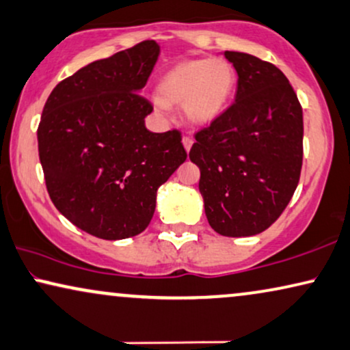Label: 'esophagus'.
I'll use <instances>...</instances> for the list:
<instances>
[{"instance_id":"34e87169","label":"esophagus","mask_w":350,"mask_h":350,"mask_svg":"<svg viewBox=\"0 0 350 350\" xmlns=\"http://www.w3.org/2000/svg\"><path fill=\"white\" fill-rule=\"evenodd\" d=\"M181 143H183V146H185V149H186V152H189V149H191V146H193V138L191 136H183V139H181Z\"/></svg>"}]
</instances>
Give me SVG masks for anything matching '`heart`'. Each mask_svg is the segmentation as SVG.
<instances>
[{
    "mask_svg": "<svg viewBox=\"0 0 350 350\" xmlns=\"http://www.w3.org/2000/svg\"><path fill=\"white\" fill-rule=\"evenodd\" d=\"M236 85L238 74L225 59H191L162 75L152 103L161 116H170V104H181L185 119L202 126L224 114Z\"/></svg>",
    "mask_w": 350,
    "mask_h": 350,
    "instance_id": "obj_1",
    "label": "heart"
}]
</instances>
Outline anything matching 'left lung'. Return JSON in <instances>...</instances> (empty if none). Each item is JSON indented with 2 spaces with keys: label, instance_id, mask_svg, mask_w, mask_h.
<instances>
[{
  "label": "left lung",
  "instance_id": "1",
  "mask_svg": "<svg viewBox=\"0 0 350 350\" xmlns=\"http://www.w3.org/2000/svg\"><path fill=\"white\" fill-rule=\"evenodd\" d=\"M238 74L234 103L196 133L189 159L208 225L221 236L265 231L296 191L302 167V107L283 72L225 51Z\"/></svg>",
  "mask_w": 350,
  "mask_h": 350
}]
</instances>
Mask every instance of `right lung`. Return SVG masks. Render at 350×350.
Returning a JSON list of instances; mask_svg holds the SVG:
<instances>
[{"label":"right lung","instance_id":"obj_1","mask_svg":"<svg viewBox=\"0 0 350 350\" xmlns=\"http://www.w3.org/2000/svg\"><path fill=\"white\" fill-rule=\"evenodd\" d=\"M154 40L81 67L56 85L38 125L49 198L80 230L101 239L146 230L159 186L186 161L180 131L152 133L139 96L156 66Z\"/></svg>","mask_w":350,"mask_h":350}]
</instances>
